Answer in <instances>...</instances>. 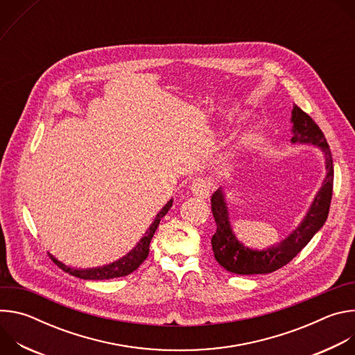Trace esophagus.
<instances>
[{
    "label": "esophagus",
    "instance_id": "34e87169",
    "mask_svg": "<svg viewBox=\"0 0 355 355\" xmlns=\"http://www.w3.org/2000/svg\"><path fill=\"white\" fill-rule=\"evenodd\" d=\"M191 191L195 196L207 199L211 195V182L207 178H195L191 184Z\"/></svg>",
    "mask_w": 355,
    "mask_h": 355
}]
</instances>
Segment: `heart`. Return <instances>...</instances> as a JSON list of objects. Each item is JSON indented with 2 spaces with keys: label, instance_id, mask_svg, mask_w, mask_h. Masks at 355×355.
<instances>
[{
  "label": "heart",
  "instance_id": "heart-1",
  "mask_svg": "<svg viewBox=\"0 0 355 355\" xmlns=\"http://www.w3.org/2000/svg\"><path fill=\"white\" fill-rule=\"evenodd\" d=\"M250 141H251V133L250 132H243L237 139V146L243 147V146H247Z\"/></svg>",
  "mask_w": 355,
  "mask_h": 355
}]
</instances>
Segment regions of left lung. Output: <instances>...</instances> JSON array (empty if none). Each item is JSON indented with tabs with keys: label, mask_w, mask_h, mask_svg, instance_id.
Instances as JSON below:
<instances>
[{
	"label": "left lung",
	"mask_w": 355,
	"mask_h": 355,
	"mask_svg": "<svg viewBox=\"0 0 355 355\" xmlns=\"http://www.w3.org/2000/svg\"><path fill=\"white\" fill-rule=\"evenodd\" d=\"M292 144H308L319 147L324 157L326 175L322 187L316 192L309 209L300 223L279 243L264 248L248 247L240 241L233 232L230 212L227 207V195L223 187H219L211 198L212 214L216 222V232L212 236V250L216 261L229 272L239 275L270 274L288 264L297 252L305 247L312 237L323 227L331 202L333 193V159L329 143L315 123V121L293 105L292 116Z\"/></svg>",
	"instance_id": "left-lung-1"
}]
</instances>
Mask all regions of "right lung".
Returning a JSON list of instances; mask_svg holds the SVG:
<instances>
[{
    "label": "right lung",
    "mask_w": 355,
    "mask_h": 355,
    "mask_svg": "<svg viewBox=\"0 0 355 355\" xmlns=\"http://www.w3.org/2000/svg\"><path fill=\"white\" fill-rule=\"evenodd\" d=\"M171 207H173V198L160 209V212L156 215L153 223H151L150 227L146 230L144 236L136 243V245L128 252V254L114 263L107 264V266L94 267V268H74V267H70V266L59 261L53 254H50V252L49 254L64 272H69L73 277H77L81 279H111V278L129 275L130 272L137 270L139 266L147 259L148 251H150L148 247H150L151 237H153L162 218L166 216V214L170 211Z\"/></svg>",
    "instance_id": "obj_1"
}]
</instances>
